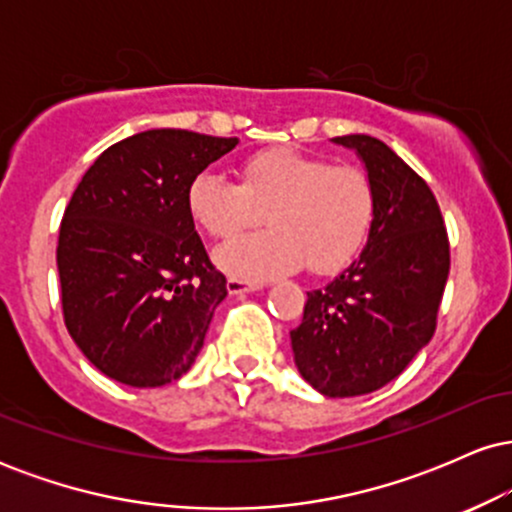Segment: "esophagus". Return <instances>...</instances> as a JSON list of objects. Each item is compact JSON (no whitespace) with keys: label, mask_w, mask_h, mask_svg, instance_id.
I'll list each match as a JSON object with an SVG mask.
<instances>
[{"label":"esophagus","mask_w":512,"mask_h":512,"mask_svg":"<svg viewBox=\"0 0 512 512\" xmlns=\"http://www.w3.org/2000/svg\"><path fill=\"white\" fill-rule=\"evenodd\" d=\"M226 289H228V293H231V296H243V293L262 289V284H257V281L238 279V276H231V279L226 281Z\"/></svg>","instance_id":"34e87169"}]
</instances>
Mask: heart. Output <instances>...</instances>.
Wrapping results in <instances>:
<instances>
[{
	"label": "heart",
	"instance_id": "obj_1",
	"mask_svg": "<svg viewBox=\"0 0 512 512\" xmlns=\"http://www.w3.org/2000/svg\"><path fill=\"white\" fill-rule=\"evenodd\" d=\"M190 214L214 240H236L264 221L267 233L226 245L216 262L243 279L296 272L330 276L356 260L378 209L375 182L363 168L269 146L240 163V182L199 173L187 190Z\"/></svg>",
	"mask_w": 512,
	"mask_h": 512
}]
</instances>
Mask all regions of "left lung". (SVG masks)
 <instances>
[{"label": "left lung", "mask_w": 512, "mask_h": 512, "mask_svg": "<svg viewBox=\"0 0 512 512\" xmlns=\"http://www.w3.org/2000/svg\"><path fill=\"white\" fill-rule=\"evenodd\" d=\"M366 163L378 209L366 250L308 293L291 330L301 375L325 397H358L395 380L431 342L450 274V240L431 187L380 139L346 134Z\"/></svg>", "instance_id": "1"}]
</instances>
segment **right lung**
<instances>
[{"mask_svg":"<svg viewBox=\"0 0 512 512\" xmlns=\"http://www.w3.org/2000/svg\"><path fill=\"white\" fill-rule=\"evenodd\" d=\"M236 144L190 129L139 132L96 158L64 209V325L117 383H173L202 349L228 291L197 236L187 190Z\"/></svg>","mask_w":512,"mask_h":512,"instance_id":"right-lung-1","label":"right lung"}]
</instances>
